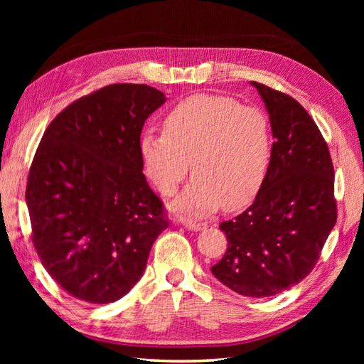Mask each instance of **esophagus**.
<instances>
[{
    "label": "esophagus",
    "mask_w": 364,
    "mask_h": 364,
    "mask_svg": "<svg viewBox=\"0 0 364 364\" xmlns=\"http://www.w3.org/2000/svg\"><path fill=\"white\" fill-rule=\"evenodd\" d=\"M183 225L186 227L188 230H192V231H198V230H203L206 227V223L203 222H197V220H189V219H184L183 220Z\"/></svg>",
    "instance_id": "34e87169"
}]
</instances>
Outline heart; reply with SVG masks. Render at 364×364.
<instances>
[{
	"label": "heart",
	"instance_id": "b5f03b06",
	"mask_svg": "<svg viewBox=\"0 0 364 364\" xmlns=\"http://www.w3.org/2000/svg\"><path fill=\"white\" fill-rule=\"evenodd\" d=\"M272 156L266 114L235 98L192 95L164 119V133L141 137L145 175L161 194L173 196L192 168L194 178L172 203L176 213L206 214L223 203L247 205L258 194Z\"/></svg>",
	"mask_w": 364,
	"mask_h": 364
}]
</instances>
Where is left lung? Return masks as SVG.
<instances>
[{
  "label": "left lung",
  "instance_id": "obj_1",
  "mask_svg": "<svg viewBox=\"0 0 364 364\" xmlns=\"http://www.w3.org/2000/svg\"><path fill=\"white\" fill-rule=\"evenodd\" d=\"M269 112L274 144L255 202L220 223L228 247L211 267L227 288L269 297L311 272L336 223L335 170L327 142L297 100L253 82Z\"/></svg>",
  "mask_w": 364,
  "mask_h": 364
}]
</instances>
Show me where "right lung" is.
Listing matches in <instances>:
<instances>
[{
  "label": "right lung",
  "mask_w": 364,
  "mask_h": 364,
  "mask_svg": "<svg viewBox=\"0 0 364 364\" xmlns=\"http://www.w3.org/2000/svg\"><path fill=\"white\" fill-rule=\"evenodd\" d=\"M164 102L145 84H111L68 105L37 146L31 237L46 272L76 299L111 304L128 294L168 227L141 158L144 123Z\"/></svg>",
  "instance_id": "1"
}]
</instances>
